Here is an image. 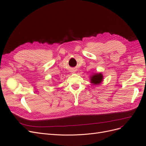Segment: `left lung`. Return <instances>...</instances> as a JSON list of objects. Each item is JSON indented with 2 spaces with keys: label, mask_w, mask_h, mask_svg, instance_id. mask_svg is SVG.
Here are the masks:
<instances>
[{
  "label": "left lung",
  "mask_w": 146,
  "mask_h": 146,
  "mask_svg": "<svg viewBox=\"0 0 146 146\" xmlns=\"http://www.w3.org/2000/svg\"><path fill=\"white\" fill-rule=\"evenodd\" d=\"M103 76L101 73L93 74L91 77V82L93 84H99L102 81Z\"/></svg>",
  "instance_id": "1"
}]
</instances>
